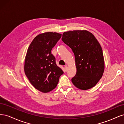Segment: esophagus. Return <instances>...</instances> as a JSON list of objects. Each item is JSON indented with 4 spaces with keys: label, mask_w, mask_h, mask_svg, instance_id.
<instances>
[{
    "label": "esophagus",
    "mask_w": 124,
    "mask_h": 124,
    "mask_svg": "<svg viewBox=\"0 0 124 124\" xmlns=\"http://www.w3.org/2000/svg\"><path fill=\"white\" fill-rule=\"evenodd\" d=\"M65 70H66V71H67V70H68V67H67V66H65Z\"/></svg>",
    "instance_id": "34e87169"
}]
</instances>
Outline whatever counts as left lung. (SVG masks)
I'll return each instance as SVG.
<instances>
[{
    "label": "left lung",
    "mask_w": 124,
    "mask_h": 124,
    "mask_svg": "<svg viewBox=\"0 0 124 124\" xmlns=\"http://www.w3.org/2000/svg\"><path fill=\"white\" fill-rule=\"evenodd\" d=\"M62 41L74 54L77 73L71 79L73 85L82 90L93 87L104 72L102 48L96 38L87 31L64 32Z\"/></svg>",
    "instance_id": "obj_1"
}]
</instances>
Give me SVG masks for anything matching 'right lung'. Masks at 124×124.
<instances>
[{"label":"right lung","mask_w":124,"mask_h":124,"mask_svg":"<svg viewBox=\"0 0 124 124\" xmlns=\"http://www.w3.org/2000/svg\"><path fill=\"white\" fill-rule=\"evenodd\" d=\"M62 34L47 32L33 39L26 55L24 71L34 87L42 93L52 91L57 86L63 71L57 66L51 53Z\"/></svg>","instance_id":"1"}]
</instances>
